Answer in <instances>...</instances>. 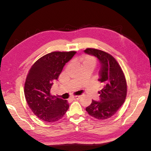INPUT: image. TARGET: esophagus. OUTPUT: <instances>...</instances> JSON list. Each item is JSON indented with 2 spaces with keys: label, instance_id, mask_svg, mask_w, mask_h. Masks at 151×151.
<instances>
[{
  "label": "esophagus",
  "instance_id": "34e87169",
  "mask_svg": "<svg viewBox=\"0 0 151 151\" xmlns=\"http://www.w3.org/2000/svg\"><path fill=\"white\" fill-rule=\"evenodd\" d=\"M80 98V96H74L71 98V99L72 100H76V99H79Z\"/></svg>",
  "mask_w": 151,
  "mask_h": 151
}]
</instances>
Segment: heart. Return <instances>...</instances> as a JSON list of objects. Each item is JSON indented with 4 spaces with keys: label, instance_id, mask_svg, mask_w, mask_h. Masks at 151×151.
<instances>
[{
    "label": "heart",
    "instance_id": "1",
    "mask_svg": "<svg viewBox=\"0 0 151 151\" xmlns=\"http://www.w3.org/2000/svg\"><path fill=\"white\" fill-rule=\"evenodd\" d=\"M76 61L77 62L81 63L83 65H91L94 67L96 63V58L93 55L86 54L79 56L77 58Z\"/></svg>",
    "mask_w": 151,
    "mask_h": 151
}]
</instances>
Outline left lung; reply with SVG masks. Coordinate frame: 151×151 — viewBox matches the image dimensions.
I'll use <instances>...</instances> for the list:
<instances>
[{
  "label": "left lung",
  "instance_id": "8db88e82",
  "mask_svg": "<svg viewBox=\"0 0 151 151\" xmlns=\"http://www.w3.org/2000/svg\"><path fill=\"white\" fill-rule=\"evenodd\" d=\"M84 52L96 57L101 63L98 81L103 85L99 91L100 101L92 100L86 108L89 115L98 120L111 117L122 106L127 97V84L124 73L116 59L103 50L88 48Z\"/></svg>",
  "mask_w": 151,
  "mask_h": 151
}]
</instances>
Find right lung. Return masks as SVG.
<instances>
[{"instance_id":"add662e5","label":"right lung","mask_w":151,"mask_h":151,"mask_svg":"<svg viewBox=\"0 0 151 151\" xmlns=\"http://www.w3.org/2000/svg\"><path fill=\"white\" fill-rule=\"evenodd\" d=\"M76 52H52L40 58L31 66L24 83V96L28 106L40 120L57 122L69 108L67 100L50 93L53 81L58 79L65 63Z\"/></svg>"}]
</instances>
